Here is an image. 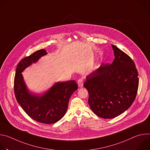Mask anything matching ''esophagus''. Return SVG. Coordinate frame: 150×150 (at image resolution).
I'll return each mask as SVG.
<instances>
[{"instance_id":"34e87169","label":"esophagus","mask_w":150,"mask_h":150,"mask_svg":"<svg viewBox=\"0 0 150 150\" xmlns=\"http://www.w3.org/2000/svg\"><path fill=\"white\" fill-rule=\"evenodd\" d=\"M83 81L82 78H79L78 80V85L79 87H83Z\"/></svg>"}]
</instances>
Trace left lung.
<instances>
[{"mask_svg":"<svg viewBox=\"0 0 150 150\" xmlns=\"http://www.w3.org/2000/svg\"><path fill=\"white\" fill-rule=\"evenodd\" d=\"M115 59L102 63L83 83L88 91V104L93 112L103 119H112L125 112L137 94L138 72L130 56L112 45Z\"/></svg>","mask_w":150,"mask_h":150,"instance_id":"1","label":"left lung"}]
</instances>
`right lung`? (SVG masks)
<instances>
[{
	"instance_id": "add662e5",
	"label": "right lung",
	"mask_w": 150,
	"mask_h": 150,
	"mask_svg": "<svg viewBox=\"0 0 150 150\" xmlns=\"http://www.w3.org/2000/svg\"><path fill=\"white\" fill-rule=\"evenodd\" d=\"M47 53L45 50L40 49L24 57L18 63L13 88L18 103L31 119L40 123L52 124L65 115L69 98L78 89V84L74 80L57 82L41 97L30 94L21 72Z\"/></svg>"
}]
</instances>
